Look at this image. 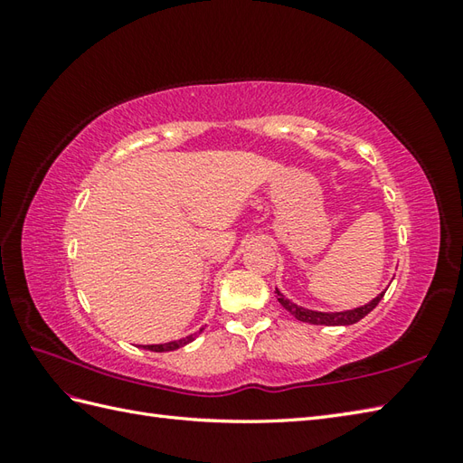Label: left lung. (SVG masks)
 <instances>
[{
  "instance_id": "8db88e82",
  "label": "left lung",
  "mask_w": 463,
  "mask_h": 463,
  "mask_svg": "<svg viewBox=\"0 0 463 463\" xmlns=\"http://www.w3.org/2000/svg\"><path fill=\"white\" fill-rule=\"evenodd\" d=\"M277 294H279V302L292 314L294 318L300 322H308V324H320V326H348V324H356L358 320L366 317V314H370L373 308H376L378 302L383 298V292H382L372 302L364 304V307H360V308L346 310V312H317V310L302 308V307H298V304L290 302L288 298H284L279 290H277Z\"/></svg>"
}]
</instances>
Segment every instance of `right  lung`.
Segmentation results:
<instances>
[{
  "label": "right lung",
  "mask_w": 463,
  "mask_h": 463,
  "mask_svg": "<svg viewBox=\"0 0 463 463\" xmlns=\"http://www.w3.org/2000/svg\"><path fill=\"white\" fill-rule=\"evenodd\" d=\"M203 332V328L199 330V332H194V334H191V336H186V338H181V340H175V342H166V344H151V346H143L145 350H151V352H171V350H176V348H181V346H184V344H189V342H193L196 336H199V334Z\"/></svg>",
  "instance_id": "obj_1"
}]
</instances>
